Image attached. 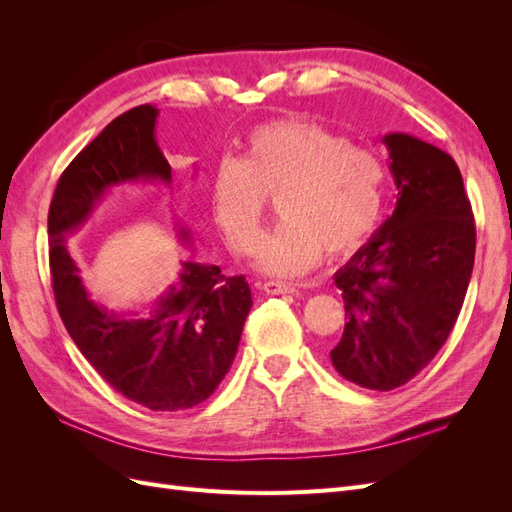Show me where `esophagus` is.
Returning <instances> with one entry per match:
<instances>
[{
  "label": "esophagus",
  "mask_w": 512,
  "mask_h": 512,
  "mask_svg": "<svg viewBox=\"0 0 512 512\" xmlns=\"http://www.w3.org/2000/svg\"><path fill=\"white\" fill-rule=\"evenodd\" d=\"M262 290L267 294H292L294 286L286 284V282H265L262 284Z\"/></svg>",
  "instance_id": "obj_1"
}]
</instances>
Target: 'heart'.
I'll use <instances>...</instances> for the list:
<instances>
[{"label": "heart", "mask_w": 512, "mask_h": 512, "mask_svg": "<svg viewBox=\"0 0 512 512\" xmlns=\"http://www.w3.org/2000/svg\"><path fill=\"white\" fill-rule=\"evenodd\" d=\"M384 166L376 151L314 121L258 126L241 158L213 170L209 203L232 250L252 254L277 196L282 222L260 243L256 267L277 277L312 271L324 252L348 256L371 237L382 211Z\"/></svg>", "instance_id": "heart-1"}]
</instances>
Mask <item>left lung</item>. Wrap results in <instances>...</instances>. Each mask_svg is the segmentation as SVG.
I'll list each match as a JSON object with an SVG mask.
<instances>
[{
    "label": "left lung",
    "mask_w": 512,
    "mask_h": 512,
    "mask_svg": "<svg viewBox=\"0 0 512 512\" xmlns=\"http://www.w3.org/2000/svg\"><path fill=\"white\" fill-rule=\"evenodd\" d=\"M397 185L391 218L335 273L346 327L337 374L374 391L410 382L451 335L474 267L476 226L455 160L421 138H382Z\"/></svg>",
    "instance_id": "1"
}]
</instances>
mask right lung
Masks as SVG:
<instances>
[{
  "instance_id": "add662e5",
  "label": "right lung",
  "mask_w": 512,
  "mask_h": 512,
  "mask_svg": "<svg viewBox=\"0 0 512 512\" xmlns=\"http://www.w3.org/2000/svg\"><path fill=\"white\" fill-rule=\"evenodd\" d=\"M158 115L151 104L130 108L64 170L49 209V262L59 316L85 359L123 397L177 412L211 397L228 374L252 309L245 277L181 262L147 314H117L89 297L66 239L117 185L173 181L156 141ZM179 237L190 241V232L179 228Z\"/></svg>"
}]
</instances>
